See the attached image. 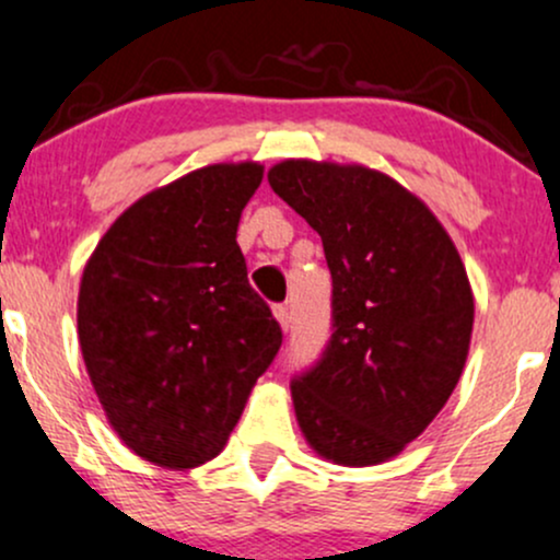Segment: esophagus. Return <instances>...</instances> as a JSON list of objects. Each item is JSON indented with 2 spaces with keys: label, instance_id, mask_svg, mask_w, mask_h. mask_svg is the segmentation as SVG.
Here are the masks:
<instances>
[{
  "label": "esophagus",
  "instance_id": "esophagus-1",
  "mask_svg": "<svg viewBox=\"0 0 560 560\" xmlns=\"http://www.w3.org/2000/svg\"><path fill=\"white\" fill-rule=\"evenodd\" d=\"M275 317H278V323H280L282 330H288V326H291V312H288L285 304L275 306Z\"/></svg>",
  "mask_w": 560,
  "mask_h": 560
}]
</instances>
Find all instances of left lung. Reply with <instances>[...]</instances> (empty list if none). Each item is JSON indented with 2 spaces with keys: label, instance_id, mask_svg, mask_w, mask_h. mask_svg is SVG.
<instances>
[{
  "label": "left lung",
  "instance_id": "8db88e82",
  "mask_svg": "<svg viewBox=\"0 0 560 560\" xmlns=\"http://www.w3.org/2000/svg\"><path fill=\"white\" fill-rule=\"evenodd\" d=\"M269 186L323 240L334 334L291 384L296 422L323 459L398 456L441 413L470 352L475 299L454 240L387 173L282 160Z\"/></svg>",
  "mask_w": 560,
  "mask_h": 560
}]
</instances>
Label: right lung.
<instances>
[{
	"label": "right lung",
	"mask_w": 560,
	"mask_h": 560,
	"mask_svg": "<svg viewBox=\"0 0 560 560\" xmlns=\"http://www.w3.org/2000/svg\"><path fill=\"white\" fill-rule=\"evenodd\" d=\"M258 162H219L149 191L88 258L77 334L119 441L165 470L224 451L282 345L237 245Z\"/></svg>",
	"instance_id": "right-lung-1"
}]
</instances>
